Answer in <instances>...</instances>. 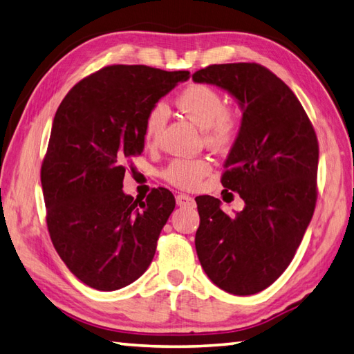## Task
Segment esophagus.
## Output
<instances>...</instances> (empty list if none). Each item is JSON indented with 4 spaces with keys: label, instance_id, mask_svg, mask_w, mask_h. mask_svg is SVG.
Segmentation results:
<instances>
[{
    "label": "esophagus",
    "instance_id": "34e87169",
    "mask_svg": "<svg viewBox=\"0 0 354 354\" xmlns=\"http://www.w3.org/2000/svg\"><path fill=\"white\" fill-rule=\"evenodd\" d=\"M176 205L178 207L194 208V207H196V202H194V199L190 198L189 194H178V196H176Z\"/></svg>",
    "mask_w": 354,
    "mask_h": 354
}]
</instances>
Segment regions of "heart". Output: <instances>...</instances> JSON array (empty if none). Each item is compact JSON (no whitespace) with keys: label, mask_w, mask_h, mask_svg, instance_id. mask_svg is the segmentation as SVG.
<instances>
[{"label":"heart","mask_w":354,"mask_h":354,"mask_svg":"<svg viewBox=\"0 0 354 354\" xmlns=\"http://www.w3.org/2000/svg\"><path fill=\"white\" fill-rule=\"evenodd\" d=\"M176 104L192 122L205 131L208 145L222 147L232 140L237 129V118L225 108V100L219 91L208 85H190L176 97ZM169 111L158 103L149 111L145 122V138L153 142L167 122ZM209 173L205 160H175L164 170V178L179 189H194Z\"/></svg>","instance_id":"obj_1"}]
</instances>
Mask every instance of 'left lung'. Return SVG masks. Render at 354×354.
I'll use <instances>...</instances> for the list:
<instances>
[{
	"label": "left lung",
	"instance_id": "8db88e82",
	"mask_svg": "<svg viewBox=\"0 0 354 354\" xmlns=\"http://www.w3.org/2000/svg\"><path fill=\"white\" fill-rule=\"evenodd\" d=\"M193 82L223 89L242 111L222 185L245 201L230 217L219 199L196 198V252L217 288L254 295L284 272L312 221L318 140L297 95L265 66L209 65Z\"/></svg>",
	"mask_w": 354,
	"mask_h": 354
}]
</instances>
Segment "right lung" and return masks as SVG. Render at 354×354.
Here are the masks:
<instances>
[{
    "mask_svg": "<svg viewBox=\"0 0 354 354\" xmlns=\"http://www.w3.org/2000/svg\"><path fill=\"white\" fill-rule=\"evenodd\" d=\"M189 71L112 65L59 104L41 169L51 242L82 283L111 292L146 272L175 209L167 189L146 201L123 192L124 164L145 149V122Z\"/></svg>",
    "mask_w": 354,
    "mask_h": 354,
    "instance_id": "1",
    "label": "right lung"
}]
</instances>
